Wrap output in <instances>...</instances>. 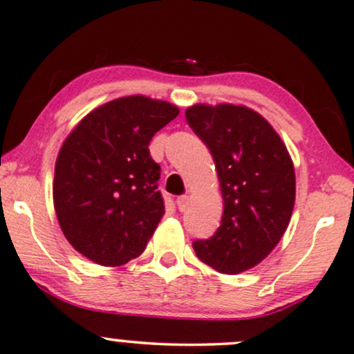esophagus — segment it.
Returning <instances> with one entry per match:
<instances>
[{"mask_svg": "<svg viewBox=\"0 0 354 354\" xmlns=\"http://www.w3.org/2000/svg\"><path fill=\"white\" fill-rule=\"evenodd\" d=\"M176 204H178V209H180L181 212H185L187 205H189V198H187V196H180V198L176 199Z\"/></svg>", "mask_w": 354, "mask_h": 354, "instance_id": "1", "label": "esophagus"}]
</instances>
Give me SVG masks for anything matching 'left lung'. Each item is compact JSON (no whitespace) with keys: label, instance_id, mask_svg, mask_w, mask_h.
Masks as SVG:
<instances>
[{"label":"left lung","instance_id":"1","mask_svg":"<svg viewBox=\"0 0 354 354\" xmlns=\"http://www.w3.org/2000/svg\"><path fill=\"white\" fill-rule=\"evenodd\" d=\"M186 120L217 168L223 216L216 234L192 243L201 261L223 274L252 270L288 229L296 173L272 125L247 106L194 104Z\"/></svg>","mask_w":354,"mask_h":354}]
</instances>
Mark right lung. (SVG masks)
I'll use <instances>...</instances> for the list:
<instances>
[{"label":"right lung","instance_id":"right-lung-1","mask_svg":"<svg viewBox=\"0 0 354 354\" xmlns=\"http://www.w3.org/2000/svg\"><path fill=\"white\" fill-rule=\"evenodd\" d=\"M178 114L171 102L125 96L93 109L65 138L53 207L65 239L96 265L140 257L162 221L160 167L149 144Z\"/></svg>","mask_w":354,"mask_h":354}]
</instances>
